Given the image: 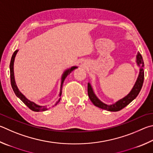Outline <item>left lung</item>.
Listing matches in <instances>:
<instances>
[{
  "label": "left lung",
  "instance_id": "1",
  "mask_svg": "<svg viewBox=\"0 0 153 153\" xmlns=\"http://www.w3.org/2000/svg\"><path fill=\"white\" fill-rule=\"evenodd\" d=\"M137 63L138 64H141L142 63V68H141L140 70V74L138 77L137 79V81L136 82V84L134 86V88H132V91H130L129 94L124 97V98L121 99L120 100L116 102L115 104L112 105H107L104 103H102L101 101H100L97 98V97L95 96L94 91L92 90V88H91L90 84H88V96L90 98V100L91 102L96 105V106L100 108H102V109H104L105 110L108 111H112V112H117L123 109L124 107H126L127 105H128L130 102H131L133 100H134L137 96L138 95V94L140 91L141 88L143 87V82H144V65H143V59L142 55H140V53H138L137 55Z\"/></svg>",
  "mask_w": 153,
  "mask_h": 153
}]
</instances>
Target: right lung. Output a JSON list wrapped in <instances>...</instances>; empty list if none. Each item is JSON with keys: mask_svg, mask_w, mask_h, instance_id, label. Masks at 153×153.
Here are the masks:
<instances>
[{"mask_svg": "<svg viewBox=\"0 0 153 153\" xmlns=\"http://www.w3.org/2000/svg\"><path fill=\"white\" fill-rule=\"evenodd\" d=\"M18 52V50H16V51L13 53V54L12 55V57H11V60H10V84L11 86H12V88L14 91V92L16 94V96L18 97V98H20L21 100L23 102V103L25 104L27 107H28L29 109H30L34 112H41V111H45L48 110V108L45 105V106H40V105H38L37 104H35V103H33V102H30L25 97L23 94H22L20 91H19L17 87L15 84V78H14V72H13V64H14V60H15V57L16 56V53ZM77 68V67H72L71 68L68 69L67 71H65L64 74H63V77H62V85H61V90H60V93H59V96H62V84L63 82H64L65 79L66 78L68 75L71 73V72L74 70L75 69ZM60 101V99L59 100L56 104H55L57 105L58 104V102ZM54 106V105H53Z\"/></svg>", "mask_w": 153, "mask_h": 153, "instance_id": "right-lung-1", "label": "right lung"}]
</instances>
